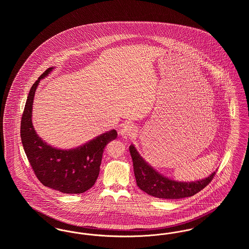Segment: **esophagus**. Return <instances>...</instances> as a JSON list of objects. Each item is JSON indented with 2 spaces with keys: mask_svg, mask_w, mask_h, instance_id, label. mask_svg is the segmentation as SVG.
I'll return each instance as SVG.
<instances>
[{
  "mask_svg": "<svg viewBox=\"0 0 249 249\" xmlns=\"http://www.w3.org/2000/svg\"><path fill=\"white\" fill-rule=\"evenodd\" d=\"M136 128L134 125L132 124H126L124 125L120 130L119 133L121 134V136H123L124 138H128V137H132L136 134Z\"/></svg>",
  "mask_w": 249,
  "mask_h": 249,
  "instance_id": "esophagus-1",
  "label": "esophagus"
}]
</instances>
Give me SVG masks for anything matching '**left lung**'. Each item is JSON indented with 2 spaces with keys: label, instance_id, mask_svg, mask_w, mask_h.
Returning <instances> with one entry per match:
<instances>
[{
  "label": "left lung",
  "instance_id": "left-lung-1",
  "mask_svg": "<svg viewBox=\"0 0 249 249\" xmlns=\"http://www.w3.org/2000/svg\"><path fill=\"white\" fill-rule=\"evenodd\" d=\"M136 184L145 193L160 199H182L190 197L203 190L212 180L216 172L205 179L196 182H177L165 178L148 165L133 145L130 146Z\"/></svg>",
  "mask_w": 249,
  "mask_h": 249
}]
</instances>
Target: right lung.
I'll return each instance as SVG.
<instances>
[{"mask_svg":"<svg viewBox=\"0 0 249 249\" xmlns=\"http://www.w3.org/2000/svg\"><path fill=\"white\" fill-rule=\"evenodd\" d=\"M48 68L33 85L24 107L20 137L24 151L36 178L45 186L62 193L77 194L89 190L96 182L107 143L116 139V130L107 131L77 148L61 150L44 142L32 123V110L36 88L48 75Z\"/></svg>","mask_w":249,"mask_h":249,"instance_id":"1","label":"right lung"}]
</instances>
